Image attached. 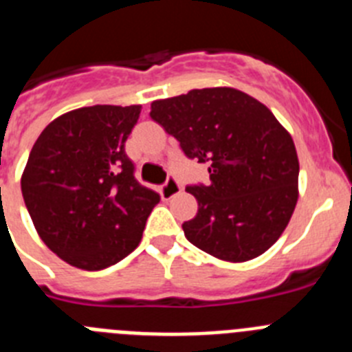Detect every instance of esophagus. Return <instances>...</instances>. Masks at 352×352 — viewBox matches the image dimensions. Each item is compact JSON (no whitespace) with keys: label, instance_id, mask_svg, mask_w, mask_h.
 <instances>
[{"label":"esophagus","instance_id":"obj_1","mask_svg":"<svg viewBox=\"0 0 352 352\" xmlns=\"http://www.w3.org/2000/svg\"><path fill=\"white\" fill-rule=\"evenodd\" d=\"M182 190V186H179L178 179L174 178V176H167L166 183L160 186V197L164 199V201H169L170 197H174V195L178 194V192Z\"/></svg>","mask_w":352,"mask_h":352}]
</instances>
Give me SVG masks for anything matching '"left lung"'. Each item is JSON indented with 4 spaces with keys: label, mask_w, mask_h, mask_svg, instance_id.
I'll return each instance as SVG.
<instances>
[{
    "label": "left lung",
    "mask_w": 352,
    "mask_h": 352,
    "mask_svg": "<svg viewBox=\"0 0 352 352\" xmlns=\"http://www.w3.org/2000/svg\"><path fill=\"white\" fill-rule=\"evenodd\" d=\"M151 120L186 158L208 164L210 182L188 185L197 214L186 239L231 263L254 259L280 238L298 201L294 142L266 105L232 88L192 89L151 104Z\"/></svg>",
    "instance_id": "obj_1"
}]
</instances>
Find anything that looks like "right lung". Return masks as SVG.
Returning a JSON list of instances; mask_svg holds the SVG:
<instances>
[{
    "mask_svg": "<svg viewBox=\"0 0 352 352\" xmlns=\"http://www.w3.org/2000/svg\"><path fill=\"white\" fill-rule=\"evenodd\" d=\"M141 105H91L49 123L21 179L40 238L72 266L96 272L120 263L142 238L160 195L135 179L125 141Z\"/></svg>",
    "mask_w": 352,
    "mask_h": 352,
    "instance_id": "1",
    "label": "right lung"
}]
</instances>
